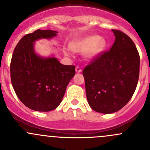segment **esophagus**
I'll return each instance as SVG.
<instances>
[{"instance_id": "34e87169", "label": "esophagus", "mask_w": 150, "mask_h": 150, "mask_svg": "<svg viewBox=\"0 0 150 150\" xmlns=\"http://www.w3.org/2000/svg\"><path fill=\"white\" fill-rule=\"evenodd\" d=\"M75 71H76V72H81L82 69H81V67H75Z\"/></svg>"}]
</instances>
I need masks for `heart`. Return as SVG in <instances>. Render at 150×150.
<instances>
[{"instance_id": "heart-1", "label": "heart", "mask_w": 150, "mask_h": 150, "mask_svg": "<svg viewBox=\"0 0 150 150\" xmlns=\"http://www.w3.org/2000/svg\"><path fill=\"white\" fill-rule=\"evenodd\" d=\"M107 42L101 36H86L78 38L70 43V48L72 51L77 52H83L84 56L88 59L96 58L105 48ZM66 54L70 55L69 50L65 51Z\"/></svg>"}]
</instances>
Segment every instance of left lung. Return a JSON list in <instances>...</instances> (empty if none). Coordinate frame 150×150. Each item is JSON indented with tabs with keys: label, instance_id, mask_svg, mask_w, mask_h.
Here are the masks:
<instances>
[{
	"label": "left lung",
	"instance_id": "1",
	"mask_svg": "<svg viewBox=\"0 0 150 150\" xmlns=\"http://www.w3.org/2000/svg\"><path fill=\"white\" fill-rule=\"evenodd\" d=\"M112 31L115 40L110 50L83 70L89 106L104 114L117 112L129 102L139 76L140 57L134 43L120 30Z\"/></svg>",
	"mask_w": 150,
	"mask_h": 150
}]
</instances>
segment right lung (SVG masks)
I'll return each mask as SVG.
<instances>
[{
  "mask_svg": "<svg viewBox=\"0 0 150 150\" xmlns=\"http://www.w3.org/2000/svg\"><path fill=\"white\" fill-rule=\"evenodd\" d=\"M57 31L37 30L19 41L11 61V80L19 100L35 111L57 108L69 81L75 75V66L62 64L55 57H42L34 50L39 39H51Z\"/></svg>",
  "mask_w": 150,
  "mask_h": 150,
  "instance_id": "1",
  "label": "right lung"
}]
</instances>
